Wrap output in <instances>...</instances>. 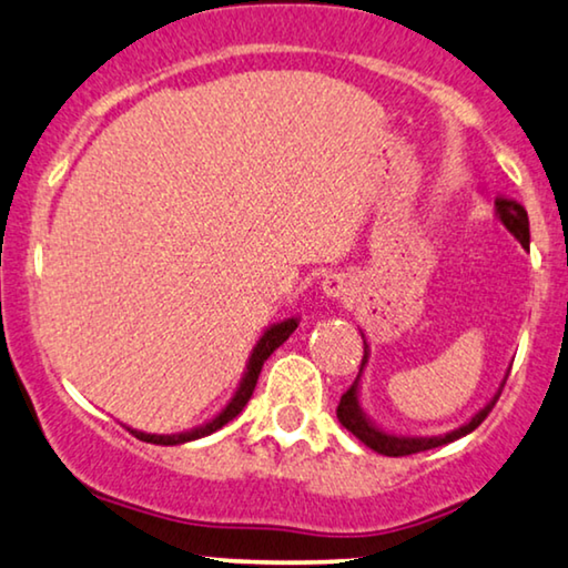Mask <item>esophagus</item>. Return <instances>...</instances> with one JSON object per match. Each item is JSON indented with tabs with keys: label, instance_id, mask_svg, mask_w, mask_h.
<instances>
[{
	"label": "esophagus",
	"instance_id": "1",
	"mask_svg": "<svg viewBox=\"0 0 568 568\" xmlns=\"http://www.w3.org/2000/svg\"><path fill=\"white\" fill-rule=\"evenodd\" d=\"M345 291H347V283H345V277H342V275L332 273L322 281V293L326 295V298H342Z\"/></svg>",
	"mask_w": 568,
	"mask_h": 568
}]
</instances>
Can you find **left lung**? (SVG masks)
Wrapping results in <instances>:
<instances>
[{
	"label": "left lung",
	"instance_id": "1",
	"mask_svg": "<svg viewBox=\"0 0 568 568\" xmlns=\"http://www.w3.org/2000/svg\"><path fill=\"white\" fill-rule=\"evenodd\" d=\"M494 215L505 223V229L513 234L517 242H520L525 250L530 246V223H527V211L525 207L513 201V197H494ZM363 342H365V334H363ZM367 357H371V347H367L365 342V355H363V363H361V373H357V378L353 386L345 396L339 398V406H337V419L342 422V427L349 429L357 440L363 445L371 447V450L381 453V455H390V458H398V455H412V453H422V450H433V447H440L447 445L453 440H460V437H466L474 433V429L481 425V422L489 417V412L494 409V404H497V398L501 394V386H505V381L499 383V390L494 394L489 402L484 404V409H478L474 417H470L466 425H460L458 429H450V433L445 435H433V437H419V435H396V433H388V429H383L375 425V422L367 417L363 412V404H361V378H363V371L367 365Z\"/></svg>",
	"mask_w": 568,
	"mask_h": 568
}]
</instances>
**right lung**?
<instances>
[{
  "label": "right lung",
  "mask_w": 568,
  "mask_h": 568,
  "mask_svg": "<svg viewBox=\"0 0 568 568\" xmlns=\"http://www.w3.org/2000/svg\"><path fill=\"white\" fill-rule=\"evenodd\" d=\"M298 322H301L298 316H291V318H283V322H277V324H270L267 329L262 332V337L257 339V345L252 347L250 361H246V371L242 375V381H239V388L234 390V396H231V402L223 406V409L215 414L213 419H207L205 425L187 429V433H178V435H151V433H141V429H133V427H128V433H131L133 437H139V440H143V443L182 445V443H190V440H201V437L213 435L215 429H221L223 425H229L231 419L242 414L246 402H250V398H252V390H254V386H257L262 365H265L267 357L273 355L275 349L281 347L287 337H291V334L295 332V326H298Z\"/></svg>",
  "instance_id": "obj_1"
}]
</instances>
